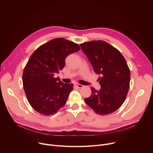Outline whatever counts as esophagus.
<instances>
[{"label": "esophagus", "instance_id": "1", "mask_svg": "<svg viewBox=\"0 0 153 153\" xmlns=\"http://www.w3.org/2000/svg\"><path fill=\"white\" fill-rule=\"evenodd\" d=\"M75 86L77 87V88H82V87H83V86L82 85H81V84L76 83V84H75Z\"/></svg>", "mask_w": 153, "mask_h": 153}]
</instances>
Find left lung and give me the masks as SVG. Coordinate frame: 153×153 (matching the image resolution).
Wrapping results in <instances>:
<instances>
[{
    "label": "left lung",
    "instance_id": "8db88e82",
    "mask_svg": "<svg viewBox=\"0 0 153 153\" xmlns=\"http://www.w3.org/2000/svg\"><path fill=\"white\" fill-rule=\"evenodd\" d=\"M82 50L99 75L100 89L91 86V94L85 102L97 114H110L124 102L129 88L130 71L127 63L116 48L102 40L84 42Z\"/></svg>",
    "mask_w": 153,
    "mask_h": 153
}]
</instances>
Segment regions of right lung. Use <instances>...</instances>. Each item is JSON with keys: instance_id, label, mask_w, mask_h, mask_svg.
I'll list each match as a JSON object with an SVG mask.
<instances>
[{"instance_id": "right-lung-1", "label": "right lung", "mask_w": 153, "mask_h": 153, "mask_svg": "<svg viewBox=\"0 0 153 153\" xmlns=\"http://www.w3.org/2000/svg\"><path fill=\"white\" fill-rule=\"evenodd\" d=\"M79 50L77 43L56 38L32 54L24 68L22 80L28 100L37 112L52 115L66 103L73 84L63 83L54 76L63 70L67 57Z\"/></svg>"}]
</instances>
